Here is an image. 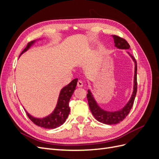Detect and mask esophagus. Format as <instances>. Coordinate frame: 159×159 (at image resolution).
Masks as SVG:
<instances>
[{"instance_id": "1", "label": "esophagus", "mask_w": 159, "mask_h": 159, "mask_svg": "<svg viewBox=\"0 0 159 159\" xmlns=\"http://www.w3.org/2000/svg\"><path fill=\"white\" fill-rule=\"evenodd\" d=\"M77 85H78V87L81 88L83 86V81L81 80H78V83H77Z\"/></svg>"}]
</instances>
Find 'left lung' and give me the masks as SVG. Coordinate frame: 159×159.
<instances>
[{"label": "left lung", "mask_w": 159, "mask_h": 159, "mask_svg": "<svg viewBox=\"0 0 159 159\" xmlns=\"http://www.w3.org/2000/svg\"><path fill=\"white\" fill-rule=\"evenodd\" d=\"M112 36L114 39L115 46L117 48H118L129 49L130 46L129 44V43L125 40L124 38L119 37L117 35H112ZM128 54L132 57V59L134 61L135 68H134L133 92L131 99H130L129 102L126 104L125 106L121 110L117 111H114V112L107 111H105L98 106V105L97 103H96L93 95L91 93V91L89 90H88V93L87 94V98H88L90 111H91V113H92L94 117L97 119L98 121L101 123H103L107 125H113V124H117L120 123L127 116L133 105L134 98H135L137 91V64L136 60L133 56V55L130 54L129 52H128Z\"/></svg>", "instance_id": "1"}]
</instances>
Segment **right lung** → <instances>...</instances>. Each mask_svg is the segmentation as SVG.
<instances>
[{
    "label": "right lung",
    "instance_id": "right-lung-1",
    "mask_svg": "<svg viewBox=\"0 0 159 159\" xmlns=\"http://www.w3.org/2000/svg\"><path fill=\"white\" fill-rule=\"evenodd\" d=\"M34 42L35 41H32L28 43L26 47L21 52V54L29 48ZM78 80V78L73 80L68 85L65 86L61 90L56 107L52 113L46 117L38 119L33 117L29 113H28V112L26 111L28 118L36 125L43 128L55 129L61 125L66 121V119L68 118L69 115L70 111L69 102L75 89Z\"/></svg>",
    "mask_w": 159,
    "mask_h": 159
}]
</instances>
